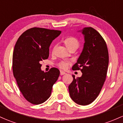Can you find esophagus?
Segmentation results:
<instances>
[{
  "label": "esophagus",
  "instance_id": "obj_1",
  "mask_svg": "<svg viewBox=\"0 0 123 123\" xmlns=\"http://www.w3.org/2000/svg\"><path fill=\"white\" fill-rule=\"evenodd\" d=\"M65 74H66V73L65 72H64V71H60V75H65Z\"/></svg>",
  "mask_w": 123,
  "mask_h": 123
}]
</instances>
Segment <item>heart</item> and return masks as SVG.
Wrapping results in <instances>:
<instances>
[{
  "instance_id": "1",
  "label": "heart",
  "mask_w": 123,
  "mask_h": 123,
  "mask_svg": "<svg viewBox=\"0 0 123 123\" xmlns=\"http://www.w3.org/2000/svg\"><path fill=\"white\" fill-rule=\"evenodd\" d=\"M64 43L67 48L69 49H76L79 46V41L76 38L74 37H69L66 38L64 40ZM71 64V62L67 61H62L58 64V66L62 69H66L68 68V66Z\"/></svg>"
}]
</instances>
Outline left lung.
<instances>
[{
	"label": "left lung",
	"mask_w": 123,
	"mask_h": 123,
	"mask_svg": "<svg viewBox=\"0 0 123 123\" xmlns=\"http://www.w3.org/2000/svg\"><path fill=\"white\" fill-rule=\"evenodd\" d=\"M85 43L83 51L77 62L72 67L74 71L80 70L82 75L75 78L69 86L70 96L75 103L85 106L98 96L107 75L109 52L106 41L98 31L92 27L82 30Z\"/></svg>",
	"instance_id": "1"
}]
</instances>
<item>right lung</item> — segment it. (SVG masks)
<instances>
[{
	"label": "right lung",
	"instance_id": "obj_1",
	"mask_svg": "<svg viewBox=\"0 0 123 123\" xmlns=\"http://www.w3.org/2000/svg\"><path fill=\"white\" fill-rule=\"evenodd\" d=\"M61 31L33 27L24 31L16 42L13 54V75L24 98L33 105L44 103L50 97L52 86L59 76L58 69L47 72L40 62L48 59L49 47Z\"/></svg>",
	"mask_w": 123,
	"mask_h": 123
}]
</instances>
